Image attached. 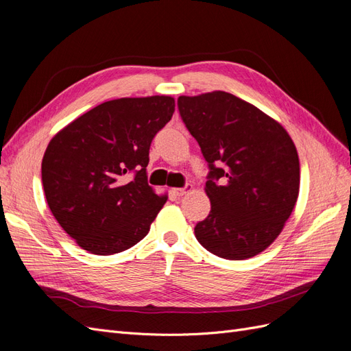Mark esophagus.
<instances>
[{
	"label": "esophagus",
	"mask_w": 351,
	"mask_h": 351,
	"mask_svg": "<svg viewBox=\"0 0 351 351\" xmlns=\"http://www.w3.org/2000/svg\"><path fill=\"white\" fill-rule=\"evenodd\" d=\"M193 187H192V184H187L186 187H182V189H173L171 192L176 195V196H183V195H186L187 192H190V190H192Z\"/></svg>",
	"instance_id": "34e87169"
}]
</instances>
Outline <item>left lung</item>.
Masks as SVG:
<instances>
[{
  "label": "left lung",
  "instance_id": "8db88e82",
  "mask_svg": "<svg viewBox=\"0 0 351 351\" xmlns=\"http://www.w3.org/2000/svg\"><path fill=\"white\" fill-rule=\"evenodd\" d=\"M180 115L209 165V215L197 241L230 261L256 256L274 243L299 197L300 164L290 134L254 105L214 90L180 97Z\"/></svg>",
  "mask_w": 351,
  "mask_h": 351
}]
</instances>
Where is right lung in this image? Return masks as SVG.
I'll return each instance as SVG.
<instances>
[{"label": "right lung", "mask_w": 351, "mask_h": 351, "mask_svg": "<svg viewBox=\"0 0 351 351\" xmlns=\"http://www.w3.org/2000/svg\"><path fill=\"white\" fill-rule=\"evenodd\" d=\"M174 110L165 95L107 101L48 143L42 159L48 206L82 249L107 256L149 232L168 199L147 184L149 147Z\"/></svg>", "instance_id": "add662e5"}]
</instances>
